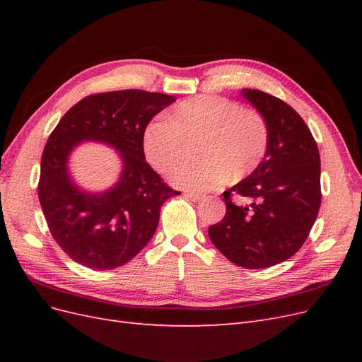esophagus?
I'll return each mask as SVG.
<instances>
[{
    "instance_id": "1",
    "label": "esophagus",
    "mask_w": 362,
    "mask_h": 362,
    "mask_svg": "<svg viewBox=\"0 0 362 362\" xmlns=\"http://www.w3.org/2000/svg\"><path fill=\"white\" fill-rule=\"evenodd\" d=\"M185 196H187V198L193 202H199V201L204 199V196L199 194V193H185Z\"/></svg>"
}]
</instances>
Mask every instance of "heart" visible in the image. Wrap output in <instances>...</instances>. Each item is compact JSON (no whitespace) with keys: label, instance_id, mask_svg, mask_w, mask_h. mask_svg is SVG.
Listing matches in <instances>:
<instances>
[{"label":"heart","instance_id":"b5f03b06","mask_svg":"<svg viewBox=\"0 0 362 362\" xmlns=\"http://www.w3.org/2000/svg\"><path fill=\"white\" fill-rule=\"evenodd\" d=\"M196 145L198 161L170 173V182L190 192H210L229 180H242L264 158L269 145L266 119L222 96L199 95L178 104L166 119L152 124L145 133L148 160L169 172L189 156Z\"/></svg>","mask_w":362,"mask_h":362}]
</instances>
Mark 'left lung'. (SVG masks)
<instances>
[{"mask_svg":"<svg viewBox=\"0 0 362 362\" xmlns=\"http://www.w3.org/2000/svg\"><path fill=\"white\" fill-rule=\"evenodd\" d=\"M240 95L266 119L269 145L259 166L223 193L226 214L208 235L234 264L266 269L293 257L311 231L322 202L320 156L310 128L288 104L257 89ZM233 191L251 204H233Z\"/></svg>","mask_w":362,"mask_h":362,"instance_id":"obj_1","label":"left lung"}]
</instances>
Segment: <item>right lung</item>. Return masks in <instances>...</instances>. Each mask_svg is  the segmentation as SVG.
<instances>
[{
  "mask_svg": "<svg viewBox=\"0 0 362 362\" xmlns=\"http://www.w3.org/2000/svg\"><path fill=\"white\" fill-rule=\"evenodd\" d=\"M175 101L136 89L90 95L54 128L42 154L39 201L54 240L75 262L98 270L127 264L154 235L161 205L180 194L152 170L144 151L151 119ZM83 141L118 152L123 169L107 191H86L71 178L69 158Z\"/></svg>",
  "mask_w": 362,
  "mask_h": 362,
  "instance_id": "right-lung-1",
  "label": "right lung"
}]
</instances>
